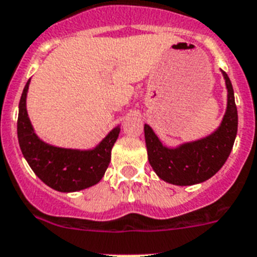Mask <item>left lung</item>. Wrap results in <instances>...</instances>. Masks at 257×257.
<instances>
[{
  "instance_id": "8db88e82",
  "label": "left lung",
  "mask_w": 257,
  "mask_h": 257,
  "mask_svg": "<svg viewBox=\"0 0 257 257\" xmlns=\"http://www.w3.org/2000/svg\"><path fill=\"white\" fill-rule=\"evenodd\" d=\"M222 73L227 87V109L221 126L214 133L176 149H169L162 145L148 124L144 126L149 162L162 180L175 185L197 184L212 178L227 161L238 132V111L231 81L225 72Z\"/></svg>"
}]
</instances>
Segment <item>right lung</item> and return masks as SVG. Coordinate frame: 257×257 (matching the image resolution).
<instances>
[{
  "mask_svg": "<svg viewBox=\"0 0 257 257\" xmlns=\"http://www.w3.org/2000/svg\"><path fill=\"white\" fill-rule=\"evenodd\" d=\"M27 81L19 100L17 131L22 154L42 182L60 192H75L100 182L111 161V150L120 133L116 126L92 150H72L51 146L34 132L26 109Z\"/></svg>",
  "mask_w": 257,
  "mask_h": 257,
  "instance_id": "1",
  "label": "right lung"
}]
</instances>
